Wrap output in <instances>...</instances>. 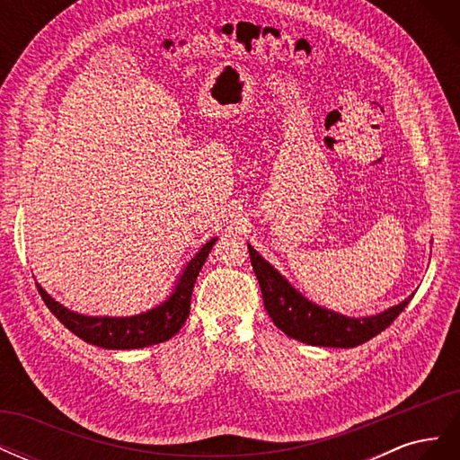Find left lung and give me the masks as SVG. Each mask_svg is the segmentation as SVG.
I'll return each instance as SVG.
<instances>
[{"label":"left lung","instance_id":"obj_1","mask_svg":"<svg viewBox=\"0 0 460 460\" xmlns=\"http://www.w3.org/2000/svg\"><path fill=\"white\" fill-rule=\"evenodd\" d=\"M247 247L261 286L264 309H267L272 323L286 336L303 343L318 347H341V349L357 347L384 332L411 301L409 297L392 309L367 318H349L333 311H326L305 299L252 245Z\"/></svg>","mask_w":460,"mask_h":460}]
</instances>
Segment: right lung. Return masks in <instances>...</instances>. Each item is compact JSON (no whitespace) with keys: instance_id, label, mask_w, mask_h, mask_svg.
Returning a JSON list of instances; mask_svg holds the SVG:
<instances>
[{"instance_id":"add662e5","label":"right lung","mask_w":460,"mask_h":460,"mask_svg":"<svg viewBox=\"0 0 460 460\" xmlns=\"http://www.w3.org/2000/svg\"><path fill=\"white\" fill-rule=\"evenodd\" d=\"M215 242L217 238L207 242L199 249V253L188 262L186 270L180 276L169 299L161 303L159 307L136 316H84L63 307V305L51 299L40 286L38 291L48 305V309L55 314V318L86 343L105 347V349H140V347H149L171 340L184 326L186 318L190 316L193 284H196L203 262L208 253H211Z\"/></svg>"}]
</instances>
